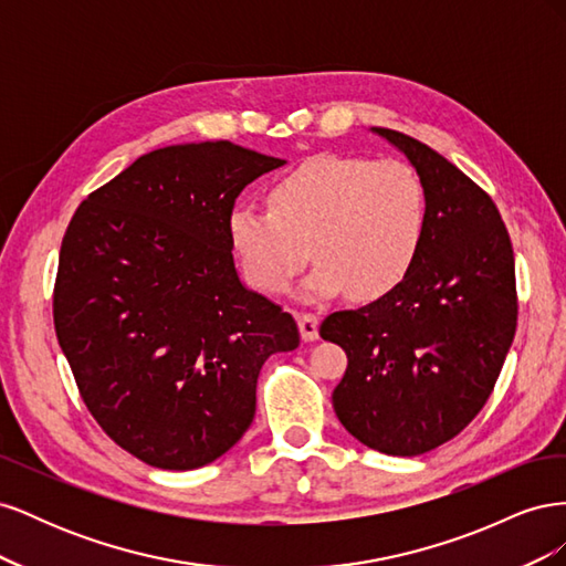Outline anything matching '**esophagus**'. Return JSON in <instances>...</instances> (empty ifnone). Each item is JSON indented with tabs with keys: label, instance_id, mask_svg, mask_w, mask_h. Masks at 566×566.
I'll return each mask as SVG.
<instances>
[{
	"label": "esophagus",
	"instance_id": "esophagus-1",
	"mask_svg": "<svg viewBox=\"0 0 566 566\" xmlns=\"http://www.w3.org/2000/svg\"><path fill=\"white\" fill-rule=\"evenodd\" d=\"M297 325H300V335L304 342H314L318 339V316L314 314H297Z\"/></svg>",
	"mask_w": 566,
	"mask_h": 566
}]
</instances>
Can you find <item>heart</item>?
<instances>
[{
  "instance_id": "b5f03b06",
  "label": "heart",
  "mask_w": 566,
  "mask_h": 566,
  "mask_svg": "<svg viewBox=\"0 0 566 566\" xmlns=\"http://www.w3.org/2000/svg\"><path fill=\"white\" fill-rule=\"evenodd\" d=\"M271 210L241 205L229 241L245 279L276 295L314 254L304 295L378 300L406 276L422 245L427 202L420 177L399 160L316 156L279 179Z\"/></svg>"
}]
</instances>
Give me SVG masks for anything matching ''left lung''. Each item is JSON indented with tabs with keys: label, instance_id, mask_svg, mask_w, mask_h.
I'll list each match as a JSON object with an SVG mask.
<instances>
[{
	"label": "left lung",
	"instance_id": "obj_1",
	"mask_svg": "<svg viewBox=\"0 0 566 566\" xmlns=\"http://www.w3.org/2000/svg\"><path fill=\"white\" fill-rule=\"evenodd\" d=\"M424 188L422 245L408 276L361 310L335 312L321 337L347 352L333 408L387 455H420L460 434L499 380L517 328L515 256L493 200L430 146L370 127Z\"/></svg>",
	"mask_w": 566,
	"mask_h": 566
}]
</instances>
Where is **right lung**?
Here are the masks:
<instances>
[{
    "mask_svg": "<svg viewBox=\"0 0 566 566\" xmlns=\"http://www.w3.org/2000/svg\"><path fill=\"white\" fill-rule=\"evenodd\" d=\"M281 165L231 142L165 146L67 224L59 345L94 420L153 468L224 455L254 418L266 358L300 345L295 318L241 283L229 241L235 198Z\"/></svg>",
    "mask_w": 566,
    "mask_h": 566,
    "instance_id": "obj_1",
    "label": "right lung"
}]
</instances>
